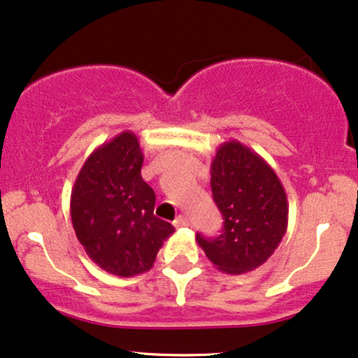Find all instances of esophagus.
I'll return each mask as SVG.
<instances>
[{
	"mask_svg": "<svg viewBox=\"0 0 358 358\" xmlns=\"http://www.w3.org/2000/svg\"><path fill=\"white\" fill-rule=\"evenodd\" d=\"M175 227L182 228V227H190V218L185 217V215H180L178 218L175 220Z\"/></svg>",
	"mask_w": 358,
	"mask_h": 358,
	"instance_id": "obj_1",
	"label": "esophagus"
}]
</instances>
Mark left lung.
<instances>
[{"label": "left lung", "mask_w": 358, "mask_h": 358, "mask_svg": "<svg viewBox=\"0 0 358 358\" xmlns=\"http://www.w3.org/2000/svg\"><path fill=\"white\" fill-rule=\"evenodd\" d=\"M210 171L223 230L215 238L196 234V242L222 272H252L272 257L287 231L283 185L260 155L236 140L218 146Z\"/></svg>", "instance_id": "obj_1"}]
</instances>
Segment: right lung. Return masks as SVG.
Masks as SVG:
<instances>
[{"instance_id": "add662e5", "label": "right lung", "mask_w": 358, "mask_h": 358, "mask_svg": "<svg viewBox=\"0 0 358 358\" xmlns=\"http://www.w3.org/2000/svg\"><path fill=\"white\" fill-rule=\"evenodd\" d=\"M143 158L135 133H120L86 158L71 190L76 238L94 264L118 277L148 272L175 231L155 217V192L141 178Z\"/></svg>"}]
</instances>
